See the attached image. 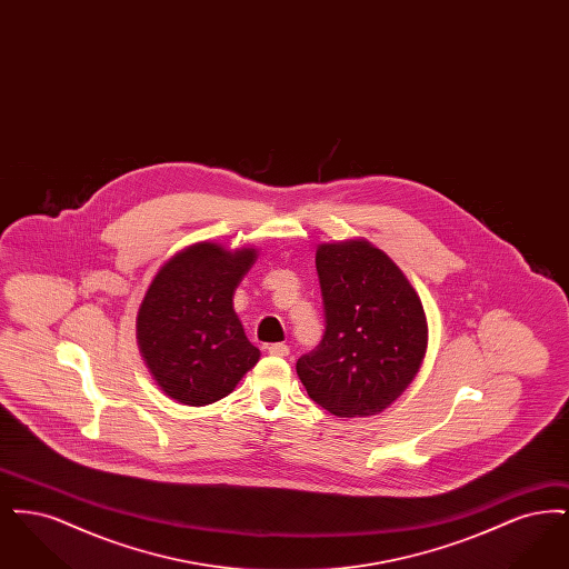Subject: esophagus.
Masks as SVG:
<instances>
[{
    "mask_svg": "<svg viewBox=\"0 0 569 569\" xmlns=\"http://www.w3.org/2000/svg\"><path fill=\"white\" fill-rule=\"evenodd\" d=\"M267 352L272 356H288L290 348L286 343H271V346H267Z\"/></svg>",
    "mask_w": 569,
    "mask_h": 569,
    "instance_id": "obj_1",
    "label": "esophagus"
}]
</instances>
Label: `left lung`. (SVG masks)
Returning <instances> with one entry per match:
<instances>
[{
  "label": "left lung",
  "instance_id": "1",
  "mask_svg": "<svg viewBox=\"0 0 569 569\" xmlns=\"http://www.w3.org/2000/svg\"><path fill=\"white\" fill-rule=\"evenodd\" d=\"M326 330L297 373L307 395L339 418L373 416L420 371L429 326L401 269L362 239L318 247Z\"/></svg>",
  "mask_w": 569,
  "mask_h": 569
}]
</instances>
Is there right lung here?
Segmentation results:
<instances>
[{"mask_svg": "<svg viewBox=\"0 0 569 569\" xmlns=\"http://www.w3.org/2000/svg\"><path fill=\"white\" fill-rule=\"evenodd\" d=\"M256 249L228 251L196 243L174 253L153 277L136 318L140 353L163 392L183 406H209L230 395L258 362L232 297Z\"/></svg>", "mask_w": 569, "mask_h": 569, "instance_id": "1", "label": "right lung"}]
</instances>
